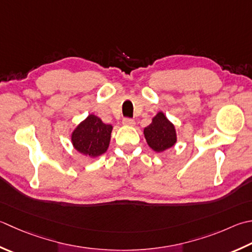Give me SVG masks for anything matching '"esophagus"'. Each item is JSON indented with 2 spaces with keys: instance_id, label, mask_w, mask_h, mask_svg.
<instances>
[{
  "instance_id": "obj_1",
  "label": "esophagus",
  "mask_w": 252,
  "mask_h": 252,
  "mask_svg": "<svg viewBox=\"0 0 252 252\" xmlns=\"http://www.w3.org/2000/svg\"><path fill=\"white\" fill-rule=\"evenodd\" d=\"M123 125L126 126H134L135 122L133 119H127V118H126V119H123Z\"/></svg>"
}]
</instances>
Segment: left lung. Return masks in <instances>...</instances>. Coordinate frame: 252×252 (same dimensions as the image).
I'll list each match as a JSON object with an SVG mask.
<instances>
[{
    "instance_id": "obj_1",
    "label": "left lung",
    "mask_w": 252,
    "mask_h": 252,
    "mask_svg": "<svg viewBox=\"0 0 252 252\" xmlns=\"http://www.w3.org/2000/svg\"><path fill=\"white\" fill-rule=\"evenodd\" d=\"M143 133L147 145L156 153L169 150L177 143V132L174 123L169 121L162 111L157 112Z\"/></svg>"
}]
</instances>
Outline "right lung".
<instances>
[{"label": "right lung", "mask_w": 252, "mask_h": 252, "mask_svg": "<svg viewBox=\"0 0 252 252\" xmlns=\"http://www.w3.org/2000/svg\"><path fill=\"white\" fill-rule=\"evenodd\" d=\"M113 126L106 125L100 118L88 115L71 133V142L75 151L94 159L107 152L110 144Z\"/></svg>", "instance_id": "right-lung-1"}]
</instances>
